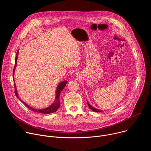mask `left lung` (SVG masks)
Listing matches in <instances>:
<instances>
[{
  "mask_svg": "<svg viewBox=\"0 0 151 151\" xmlns=\"http://www.w3.org/2000/svg\"><path fill=\"white\" fill-rule=\"evenodd\" d=\"M87 103H88V107H90V108L94 112H102L101 110H99V109H96L95 107H93L91 105H90V104L87 101Z\"/></svg>",
  "mask_w": 151,
  "mask_h": 151,
  "instance_id": "left-lung-1",
  "label": "left lung"
}]
</instances>
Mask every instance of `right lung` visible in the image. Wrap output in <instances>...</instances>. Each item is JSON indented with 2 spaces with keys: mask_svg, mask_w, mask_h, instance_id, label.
I'll return each mask as SVG.
<instances>
[{
  "mask_svg": "<svg viewBox=\"0 0 151 151\" xmlns=\"http://www.w3.org/2000/svg\"><path fill=\"white\" fill-rule=\"evenodd\" d=\"M18 52L19 51H17V55H16V57H15V67L14 69V72H13V78L14 76V72H15V69L17 66V58H18ZM68 83L67 81H64L63 82H61L57 86V89H56V91H55V100L48 107H46V108L44 109H35L33 107L30 106L29 104H27V103H26L25 102H24L23 100H21L18 95V93H17V87L16 85H15V95L17 96V97L20 100V101L21 102H23L27 107L30 109H31L32 111H33V112H38V113H40V114H51V113H54L55 112H56L58 109L59 108V107L60 106V93L61 91H62V90L64 89V88L65 87V86Z\"/></svg>",
  "mask_w": 151,
  "mask_h": 151,
  "instance_id": "right-lung-1",
  "label": "right lung"
}]
</instances>
